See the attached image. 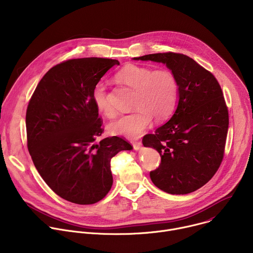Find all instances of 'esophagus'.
<instances>
[{
  "label": "esophagus",
  "mask_w": 253,
  "mask_h": 253,
  "mask_svg": "<svg viewBox=\"0 0 253 253\" xmlns=\"http://www.w3.org/2000/svg\"><path fill=\"white\" fill-rule=\"evenodd\" d=\"M131 144H132V146L135 150L140 149L141 146H142V143H141L140 140H131Z\"/></svg>",
  "instance_id": "obj_1"
}]
</instances>
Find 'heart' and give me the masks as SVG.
Returning a JSON list of instances; mask_svg holds the SVG:
<instances>
[{"instance_id": "1", "label": "heart", "mask_w": 253, "mask_h": 253, "mask_svg": "<svg viewBox=\"0 0 253 253\" xmlns=\"http://www.w3.org/2000/svg\"><path fill=\"white\" fill-rule=\"evenodd\" d=\"M115 78L135 91L132 105L135 111L112 121L108 125L110 133L136 138L150 127L152 118L156 121H163L173 113L179 86L171 71L166 69L154 71L148 67L131 64L121 69ZM92 99L96 109L101 114L106 117L115 115L103 83L95 85Z\"/></svg>"}]
</instances>
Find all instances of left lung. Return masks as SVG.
<instances>
[{"mask_svg": "<svg viewBox=\"0 0 253 253\" xmlns=\"http://www.w3.org/2000/svg\"><path fill=\"white\" fill-rule=\"evenodd\" d=\"M134 60L166 64L179 86L174 115L142 140L161 156L158 168L150 172L152 182L170 194L193 192L209 181L223 160L229 116L221 87L211 72L183 54L157 53Z\"/></svg>", "mask_w": 253, "mask_h": 253, "instance_id": "8db88e82", "label": "left lung"}]
</instances>
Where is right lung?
<instances>
[{
  "label": "right lung",
  "instance_id": "obj_1",
  "mask_svg": "<svg viewBox=\"0 0 253 253\" xmlns=\"http://www.w3.org/2000/svg\"><path fill=\"white\" fill-rule=\"evenodd\" d=\"M118 60L70 59L52 67L27 107V146L47 185L81 205L102 200L112 187L111 159L131 144L122 137L96 139L103 120L92 99L95 85Z\"/></svg>",
  "mask_w": 253,
  "mask_h": 253
}]
</instances>
